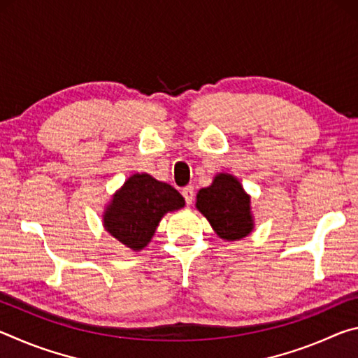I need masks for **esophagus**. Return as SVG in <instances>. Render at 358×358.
<instances>
[{"instance_id": "1", "label": "esophagus", "mask_w": 358, "mask_h": 358, "mask_svg": "<svg viewBox=\"0 0 358 358\" xmlns=\"http://www.w3.org/2000/svg\"><path fill=\"white\" fill-rule=\"evenodd\" d=\"M181 194H183V197H185V201H186L187 205L192 203V201H194V186H186L185 189L181 191Z\"/></svg>"}]
</instances>
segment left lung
I'll return each mask as SVG.
<instances>
[{
	"instance_id": "left-lung-1",
	"label": "left lung",
	"mask_w": 358,
	"mask_h": 358,
	"mask_svg": "<svg viewBox=\"0 0 358 358\" xmlns=\"http://www.w3.org/2000/svg\"><path fill=\"white\" fill-rule=\"evenodd\" d=\"M196 207L222 240H241L254 229L251 197L230 173H217L213 183L202 187Z\"/></svg>"
}]
</instances>
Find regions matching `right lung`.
Segmentation results:
<instances>
[{
	"label": "right lung",
	"mask_w": 358,
	"mask_h": 358,
	"mask_svg": "<svg viewBox=\"0 0 358 358\" xmlns=\"http://www.w3.org/2000/svg\"><path fill=\"white\" fill-rule=\"evenodd\" d=\"M183 207L185 199L175 187L148 173H134L113 194L102 222L120 243L141 251L151 241L162 216Z\"/></svg>",
	"instance_id": "right-lung-1"
}]
</instances>
